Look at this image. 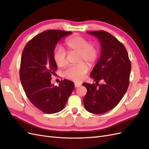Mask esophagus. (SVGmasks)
<instances>
[{"instance_id":"34e87169","label":"esophagus","mask_w":149,"mask_h":149,"mask_svg":"<svg viewBox=\"0 0 149 149\" xmlns=\"http://www.w3.org/2000/svg\"><path fill=\"white\" fill-rule=\"evenodd\" d=\"M81 86V84H79V83H75V87H78Z\"/></svg>"}]
</instances>
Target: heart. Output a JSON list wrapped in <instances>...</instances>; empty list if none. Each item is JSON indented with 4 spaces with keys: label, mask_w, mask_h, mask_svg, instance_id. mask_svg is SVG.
Segmentation results:
<instances>
[{
    "label": "heart",
    "mask_w": 149,
    "mask_h": 149,
    "mask_svg": "<svg viewBox=\"0 0 149 149\" xmlns=\"http://www.w3.org/2000/svg\"><path fill=\"white\" fill-rule=\"evenodd\" d=\"M65 45L70 50L77 51L79 53V62H86L90 65L94 63L97 60L98 49L96 45L88 43L86 38L81 36L74 35L65 40ZM67 54L65 51L59 46L53 50V60L59 67H63L67 65ZM88 72V67L84 62H81L77 65L69 66L63 72V76L67 79L75 82H80L85 78Z\"/></svg>",
    "instance_id": "obj_1"
}]
</instances>
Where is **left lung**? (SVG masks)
Instances as JSON below:
<instances>
[{
	"mask_svg": "<svg viewBox=\"0 0 149 149\" xmlns=\"http://www.w3.org/2000/svg\"><path fill=\"white\" fill-rule=\"evenodd\" d=\"M87 33L97 38L101 48L100 58L90 74L97 86L82 84L87 91L84 106L90 113L103 114L115 107L127 92L131 63L125 46L111 34L104 31ZM100 80L104 84L100 85Z\"/></svg>",
	"mask_w": 149,
	"mask_h": 149,
	"instance_id": "1",
	"label": "left lung"
}]
</instances>
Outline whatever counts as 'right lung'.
<instances>
[{"instance_id":"add662e5","label":"right lung","mask_w":149,"mask_h":149,"mask_svg":"<svg viewBox=\"0 0 149 149\" xmlns=\"http://www.w3.org/2000/svg\"><path fill=\"white\" fill-rule=\"evenodd\" d=\"M72 34L62 30H48L34 37L26 44L22 53L20 79L25 93L31 103L42 112L58 113L74 89V83L64 79L58 86L51 84L57 65L53 50L57 43Z\"/></svg>"}]
</instances>
